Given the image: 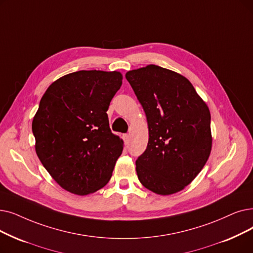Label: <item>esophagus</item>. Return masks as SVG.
Segmentation results:
<instances>
[{
	"instance_id": "1",
	"label": "esophagus",
	"mask_w": 253,
	"mask_h": 253,
	"mask_svg": "<svg viewBox=\"0 0 253 253\" xmlns=\"http://www.w3.org/2000/svg\"><path fill=\"white\" fill-rule=\"evenodd\" d=\"M123 138H124L125 144H128V142H129V139H130V135H129V134H124Z\"/></svg>"
}]
</instances>
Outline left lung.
<instances>
[{
    "instance_id": "left-lung-1",
    "label": "left lung",
    "mask_w": 253,
    "mask_h": 253,
    "mask_svg": "<svg viewBox=\"0 0 253 253\" xmlns=\"http://www.w3.org/2000/svg\"><path fill=\"white\" fill-rule=\"evenodd\" d=\"M126 80L147 117L149 141L137 158L139 182L169 195L189 185L210 156L211 114L185 76L157 65L130 70Z\"/></svg>"
}]
</instances>
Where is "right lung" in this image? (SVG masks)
I'll list each match as a JSON object with an SVG mask.
<instances>
[{
    "label": "right lung",
    "mask_w": 253,
    "mask_h": 253,
    "mask_svg": "<svg viewBox=\"0 0 253 253\" xmlns=\"http://www.w3.org/2000/svg\"><path fill=\"white\" fill-rule=\"evenodd\" d=\"M122 80L119 71L81 70L42 96L32 122L35 150L63 189L86 195L111 180L124 141L111 131L106 112Z\"/></svg>",
    "instance_id": "1"
}]
</instances>
